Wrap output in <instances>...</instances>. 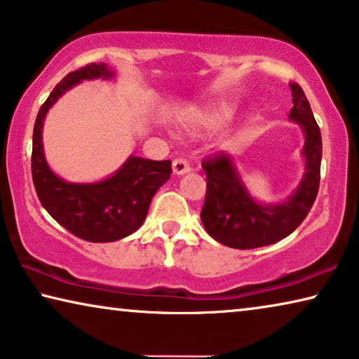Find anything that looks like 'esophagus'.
I'll return each instance as SVG.
<instances>
[{
    "mask_svg": "<svg viewBox=\"0 0 359 359\" xmlns=\"http://www.w3.org/2000/svg\"><path fill=\"white\" fill-rule=\"evenodd\" d=\"M191 172V167L189 163H187V161H184V158H175L173 161V173L175 175H186Z\"/></svg>",
    "mask_w": 359,
    "mask_h": 359,
    "instance_id": "obj_1",
    "label": "esophagus"
}]
</instances>
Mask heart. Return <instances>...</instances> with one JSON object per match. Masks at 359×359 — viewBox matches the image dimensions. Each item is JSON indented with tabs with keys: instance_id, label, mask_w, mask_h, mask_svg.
Returning a JSON list of instances; mask_svg holds the SVG:
<instances>
[{
	"instance_id": "b5f03b06",
	"label": "heart",
	"mask_w": 359,
	"mask_h": 359,
	"mask_svg": "<svg viewBox=\"0 0 359 359\" xmlns=\"http://www.w3.org/2000/svg\"><path fill=\"white\" fill-rule=\"evenodd\" d=\"M233 115V110L226 106H217L208 109L205 114H202V117H198V126L207 130H217L224 123H228V120Z\"/></svg>"
}]
</instances>
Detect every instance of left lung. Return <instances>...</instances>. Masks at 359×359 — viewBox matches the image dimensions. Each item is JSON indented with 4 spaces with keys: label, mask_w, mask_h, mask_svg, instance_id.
<instances>
[{
    "label": "left lung",
    "mask_w": 359,
    "mask_h": 359,
    "mask_svg": "<svg viewBox=\"0 0 359 359\" xmlns=\"http://www.w3.org/2000/svg\"><path fill=\"white\" fill-rule=\"evenodd\" d=\"M289 120L300 125L305 136L302 157L303 176L294 192L283 202L264 203L253 197L242 180L236 158L228 154L203 162L207 196L201 212L202 223L215 241L233 249H257L284 239L299 228L313 207L319 189L323 141L310 102L299 85L292 83Z\"/></svg>",
    "instance_id": "obj_1"
}]
</instances>
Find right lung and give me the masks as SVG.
Here are the masks:
<instances>
[{"mask_svg":"<svg viewBox=\"0 0 359 359\" xmlns=\"http://www.w3.org/2000/svg\"><path fill=\"white\" fill-rule=\"evenodd\" d=\"M107 64H90L59 81L36 115L33 128L32 176L45 210L72 234L88 242H114L133 234L144 223L156 192L172 176L170 161L130 156L122 167L95 183H72L53 172L43 147V123L54 104L85 80H114Z\"/></svg>","mask_w":359,"mask_h":359,"instance_id":"add662e5","label":"right lung"}]
</instances>
